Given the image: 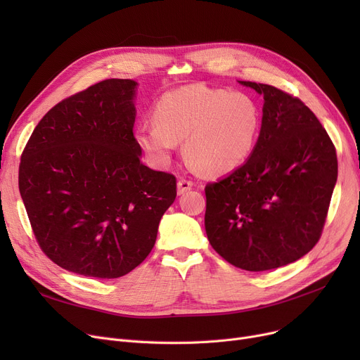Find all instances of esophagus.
I'll list each match as a JSON object with an SVG mask.
<instances>
[{
  "label": "esophagus",
  "mask_w": 360,
  "mask_h": 360,
  "mask_svg": "<svg viewBox=\"0 0 360 360\" xmlns=\"http://www.w3.org/2000/svg\"><path fill=\"white\" fill-rule=\"evenodd\" d=\"M193 181H190V179H186V178H181L179 181H178V194L181 195V194H185L186 191H190L191 188H193Z\"/></svg>",
  "instance_id": "esophagus-1"
}]
</instances>
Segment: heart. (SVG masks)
I'll list each match as a JSON object with an SVG mask.
<instances>
[{
  "mask_svg": "<svg viewBox=\"0 0 360 360\" xmlns=\"http://www.w3.org/2000/svg\"><path fill=\"white\" fill-rule=\"evenodd\" d=\"M153 122L140 124L134 139L148 160L166 166L178 141L184 155L202 174L232 172L254 153L261 109L251 94L202 84L170 90L151 110Z\"/></svg>",
  "mask_w": 360,
  "mask_h": 360,
  "instance_id": "obj_1",
  "label": "heart"
}]
</instances>
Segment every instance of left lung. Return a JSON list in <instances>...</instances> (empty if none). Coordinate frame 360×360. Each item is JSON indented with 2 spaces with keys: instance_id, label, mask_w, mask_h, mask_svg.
Returning a JSON list of instances; mask_svg holds the SVG:
<instances>
[{
  "instance_id": "1",
  "label": "left lung",
  "mask_w": 360,
  "mask_h": 360,
  "mask_svg": "<svg viewBox=\"0 0 360 360\" xmlns=\"http://www.w3.org/2000/svg\"><path fill=\"white\" fill-rule=\"evenodd\" d=\"M264 96L254 153L205 185V233L232 266L266 271L308 254L323 233L337 182L335 147L314 112L274 86L239 82Z\"/></svg>"
}]
</instances>
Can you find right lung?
I'll return each instance as SVG.
<instances>
[{
    "instance_id": "obj_1",
    "label": "right lung",
    "mask_w": 360,
    "mask_h": 360,
    "mask_svg": "<svg viewBox=\"0 0 360 360\" xmlns=\"http://www.w3.org/2000/svg\"><path fill=\"white\" fill-rule=\"evenodd\" d=\"M134 80L109 79L56 103L33 129L18 190L44 254L75 274L118 278L153 250L176 197L134 139Z\"/></svg>"
}]
</instances>
